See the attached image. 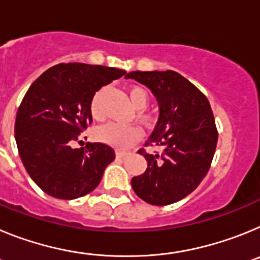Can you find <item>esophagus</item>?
<instances>
[{
  "mask_svg": "<svg viewBox=\"0 0 260 260\" xmlns=\"http://www.w3.org/2000/svg\"><path fill=\"white\" fill-rule=\"evenodd\" d=\"M127 151H119V150H117L116 151V156L117 157H125L126 155H127Z\"/></svg>",
  "mask_w": 260,
  "mask_h": 260,
  "instance_id": "obj_1",
  "label": "esophagus"
}]
</instances>
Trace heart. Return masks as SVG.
<instances>
[{
  "label": "heart",
  "mask_w": 260,
  "mask_h": 260,
  "mask_svg": "<svg viewBox=\"0 0 260 260\" xmlns=\"http://www.w3.org/2000/svg\"><path fill=\"white\" fill-rule=\"evenodd\" d=\"M100 96H102V92H98L93 96L92 102H91V113H92L95 118L102 117L103 114ZM128 98H130L132 104L137 109H144L147 104H148V93L142 87H132V88L128 89ZM139 117H141L142 121L147 123L151 121V117L148 114L139 113ZM141 137L142 130L134 125H122V123L109 122L100 126L96 130V138H98L99 141L117 147V148H127Z\"/></svg>",
  "instance_id": "1"
}]
</instances>
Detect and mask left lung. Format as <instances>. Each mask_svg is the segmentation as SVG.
Segmentation results:
<instances>
[{
    "label": "left lung",
    "instance_id": "obj_1",
    "mask_svg": "<svg viewBox=\"0 0 260 260\" xmlns=\"http://www.w3.org/2000/svg\"><path fill=\"white\" fill-rule=\"evenodd\" d=\"M125 78L144 84L156 98L158 118L146 146L161 150L138 151L147 169L133 177V190L152 206L176 203L198 187L215 155L217 130L210 103L176 71H130Z\"/></svg>",
    "mask_w": 260,
    "mask_h": 260
}]
</instances>
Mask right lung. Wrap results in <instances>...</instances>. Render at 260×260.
Returning <instances> with one entry per match:
<instances>
[{
  "label": "right lung",
  "mask_w": 260,
  "mask_h": 260,
  "mask_svg": "<svg viewBox=\"0 0 260 260\" xmlns=\"http://www.w3.org/2000/svg\"><path fill=\"white\" fill-rule=\"evenodd\" d=\"M125 70L88 63H59L31 84L15 119L19 156L34 182L58 199H77L98 187L114 151L104 143L74 148L92 123L91 102Z\"/></svg>",
  "instance_id": "obj_1"
}]
</instances>
